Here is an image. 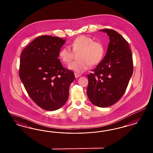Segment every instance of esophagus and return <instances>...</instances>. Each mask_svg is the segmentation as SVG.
<instances>
[{
    "label": "esophagus",
    "mask_w": 153,
    "mask_h": 153,
    "mask_svg": "<svg viewBox=\"0 0 153 153\" xmlns=\"http://www.w3.org/2000/svg\"><path fill=\"white\" fill-rule=\"evenodd\" d=\"M74 76H75V77H76V78H78L79 77H80L81 75V74H77V73H75V74H74Z\"/></svg>",
    "instance_id": "esophagus-1"
}]
</instances>
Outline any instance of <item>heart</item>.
I'll return each instance as SVG.
<instances>
[{
	"label": "heart",
	"mask_w": 153,
	"mask_h": 153,
	"mask_svg": "<svg viewBox=\"0 0 153 153\" xmlns=\"http://www.w3.org/2000/svg\"><path fill=\"white\" fill-rule=\"evenodd\" d=\"M73 51L69 46H63L59 53L61 60L65 64H69L74 57V51L79 53V60L72 62L68 66L70 70L77 73H82L90 68L91 64L97 65L104 55V47L99 42H94L92 37L81 35L76 38L71 43Z\"/></svg>",
	"instance_id": "heart-1"
}]
</instances>
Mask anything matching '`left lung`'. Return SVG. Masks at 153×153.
<instances>
[{
	"label": "left lung",
	"instance_id": "8db88e82",
	"mask_svg": "<svg viewBox=\"0 0 153 153\" xmlns=\"http://www.w3.org/2000/svg\"><path fill=\"white\" fill-rule=\"evenodd\" d=\"M109 36L106 55L88 75L87 95L99 107L111 106L123 96L133 73L132 53L128 42L116 31L100 30Z\"/></svg>",
	"mask_w": 153,
	"mask_h": 153
}]
</instances>
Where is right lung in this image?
Listing matches in <instances>:
<instances>
[{
	"label": "right lung",
	"instance_id": "right-lung-1",
	"mask_svg": "<svg viewBox=\"0 0 153 153\" xmlns=\"http://www.w3.org/2000/svg\"><path fill=\"white\" fill-rule=\"evenodd\" d=\"M58 37H36L21 53L19 74L28 94L38 106L46 111L62 107L69 96L74 72L65 68L58 59L65 42Z\"/></svg>",
	"mask_w": 153,
	"mask_h": 153
}]
</instances>
